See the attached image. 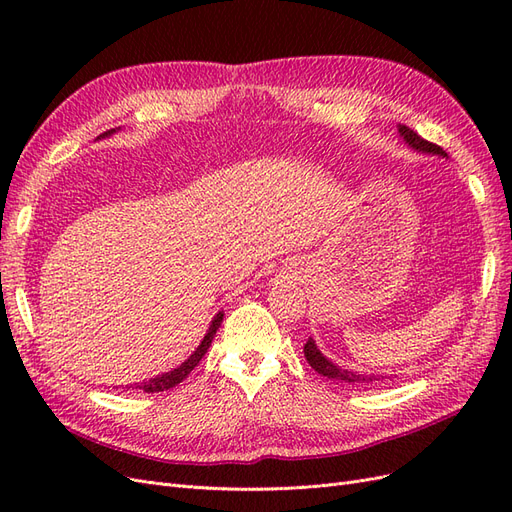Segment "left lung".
Instances as JSON below:
<instances>
[{"mask_svg":"<svg viewBox=\"0 0 512 512\" xmlns=\"http://www.w3.org/2000/svg\"><path fill=\"white\" fill-rule=\"evenodd\" d=\"M399 134H401V138H404V141H406L412 149H416V151H421V153H433V156L448 158L442 147L425 141V138L418 136V134H416L414 130H410L408 126H399ZM303 352H305L307 363L312 365L320 376H327V378H331V380L344 382V384H348V386H356V389H367V386H374V384H378L380 380L386 378V376H367V374H359V371L342 369L339 365H335L333 361H329L327 356H324V354L318 350V346H316V342H314L312 337L307 339V344L303 346Z\"/></svg>","mask_w":512,"mask_h":512,"instance_id":"8db88e82","label":"left lung"}]
</instances>
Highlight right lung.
Masks as SVG:
<instances>
[{
  "label": "right lung",
  "mask_w": 512,
  "mask_h": 512,
  "mask_svg": "<svg viewBox=\"0 0 512 512\" xmlns=\"http://www.w3.org/2000/svg\"><path fill=\"white\" fill-rule=\"evenodd\" d=\"M113 132H115V130H108V132H104L102 136H111ZM222 320H224V314H222V312L211 320L209 331H207L205 339H203V342H200V346L190 354L188 361H183L177 369L166 371V374H162V376H156V378H151V380H147V382H136V384H132V389H141V391H145V393H162V391L173 389V386H177L179 382H183L185 378H188L190 371L200 363V359H203V356L207 354V350H209V346H211V342H213V337H215V331L220 329ZM128 389H130V386H128Z\"/></svg>",
  "instance_id": "1"
}]
</instances>
